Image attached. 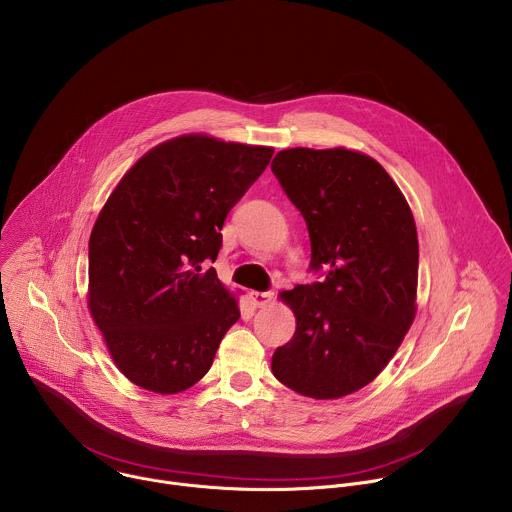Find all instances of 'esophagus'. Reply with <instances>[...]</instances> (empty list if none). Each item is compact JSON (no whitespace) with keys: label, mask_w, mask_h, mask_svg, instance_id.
Returning <instances> with one entry per match:
<instances>
[{"label":"esophagus","mask_w":512,"mask_h":512,"mask_svg":"<svg viewBox=\"0 0 512 512\" xmlns=\"http://www.w3.org/2000/svg\"><path fill=\"white\" fill-rule=\"evenodd\" d=\"M248 296H250V302H252L254 306L262 308V306H266L268 302H272L274 292H250Z\"/></svg>","instance_id":"1"}]
</instances>
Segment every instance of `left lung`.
<instances>
[{
  "instance_id": "1",
  "label": "left lung",
  "mask_w": 512,
  "mask_h": 512,
  "mask_svg": "<svg viewBox=\"0 0 512 512\" xmlns=\"http://www.w3.org/2000/svg\"><path fill=\"white\" fill-rule=\"evenodd\" d=\"M272 172L306 222L310 270L322 276L280 294L296 332L276 348L272 372L302 396L340 398L382 372L414 320V218L386 170L360 152L282 150Z\"/></svg>"
}]
</instances>
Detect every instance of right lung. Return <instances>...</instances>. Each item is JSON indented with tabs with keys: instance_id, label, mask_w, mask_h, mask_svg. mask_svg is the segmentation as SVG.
Returning <instances> with one entry per match:
<instances>
[{
	"instance_id": "right-lung-1",
	"label": "right lung",
	"mask_w": 512,
	"mask_h": 512,
	"mask_svg": "<svg viewBox=\"0 0 512 512\" xmlns=\"http://www.w3.org/2000/svg\"><path fill=\"white\" fill-rule=\"evenodd\" d=\"M274 150L202 134L168 140L120 180L90 236L88 306L134 384L176 394L212 366L238 302L204 270L228 212Z\"/></svg>"
}]
</instances>
